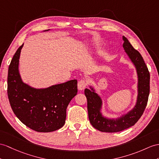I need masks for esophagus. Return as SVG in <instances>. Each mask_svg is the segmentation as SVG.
<instances>
[{"instance_id": "34e87169", "label": "esophagus", "mask_w": 159, "mask_h": 159, "mask_svg": "<svg viewBox=\"0 0 159 159\" xmlns=\"http://www.w3.org/2000/svg\"><path fill=\"white\" fill-rule=\"evenodd\" d=\"M86 86H87V82L85 80H82L78 82V84H77V88H78V90H82L86 87Z\"/></svg>"}]
</instances>
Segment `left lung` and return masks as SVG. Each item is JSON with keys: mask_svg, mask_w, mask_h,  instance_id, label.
I'll list each match as a JSON object with an SVG mask.
<instances>
[{"mask_svg": "<svg viewBox=\"0 0 159 159\" xmlns=\"http://www.w3.org/2000/svg\"><path fill=\"white\" fill-rule=\"evenodd\" d=\"M123 47L136 69L138 75V96L132 109L117 119L104 117L101 113L102 100L92 86L84 90L88 100V117L92 125L102 132H118L135 125L145 110L150 92V73L140 53L130 44L125 36Z\"/></svg>", "mask_w": 159, "mask_h": 159, "instance_id": "obj_1", "label": "left lung"}]
</instances>
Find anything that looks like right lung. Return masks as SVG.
Instances as JSON below:
<instances>
[{
	"label": "right lung",
	"instance_id": "add662e5",
	"mask_svg": "<svg viewBox=\"0 0 159 159\" xmlns=\"http://www.w3.org/2000/svg\"><path fill=\"white\" fill-rule=\"evenodd\" d=\"M23 46L17 50L9 67L7 94L11 107L17 117L30 129L38 132L59 129L65 123L69 103L77 93V81L40 89L24 83L19 71Z\"/></svg>",
	"mask_w": 159,
	"mask_h": 159
}]
</instances>
